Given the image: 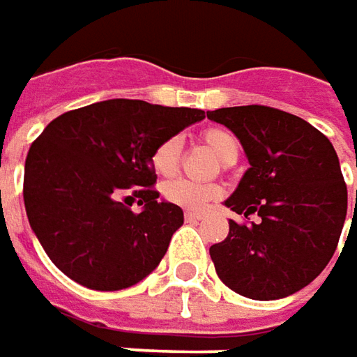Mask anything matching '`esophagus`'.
I'll use <instances>...</instances> for the list:
<instances>
[{"mask_svg": "<svg viewBox=\"0 0 357 357\" xmlns=\"http://www.w3.org/2000/svg\"><path fill=\"white\" fill-rule=\"evenodd\" d=\"M200 218H202V213H192V211H186L185 213L186 222H197Z\"/></svg>", "mask_w": 357, "mask_h": 357, "instance_id": "obj_1", "label": "esophagus"}]
</instances>
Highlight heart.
<instances>
[{
    "instance_id": "obj_1",
    "label": "heart",
    "mask_w": 357,
    "mask_h": 357,
    "mask_svg": "<svg viewBox=\"0 0 357 357\" xmlns=\"http://www.w3.org/2000/svg\"><path fill=\"white\" fill-rule=\"evenodd\" d=\"M200 141L206 149H211L216 157L225 165H232L238 158L240 144L238 139L222 127H208L200 132ZM183 155V141L181 137H167L153 149L151 153V167L158 176L169 178L174 176L181 167ZM222 195V188L218 185H199L186 178H176L162 186V197L174 206H181L186 211H202Z\"/></svg>"
}]
</instances>
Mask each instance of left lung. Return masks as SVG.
Listing matches in <instances>:
<instances>
[{
	"label": "left lung",
	"mask_w": 357,
	"mask_h": 357,
	"mask_svg": "<svg viewBox=\"0 0 357 357\" xmlns=\"http://www.w3.org/2000/svg\"><path fill=\"white\" fill-rule=\"evenodd\" d=\"M206 117L238 137L250 162L225 204L260 216L228 222L227 238L211 246L216 274L252 300L294 294L328 266L344 228L348 188L336 151L316 127L274 107H225Z\"/></svg>",
	"instance_id": "left-lung-1"
}]
</instances>
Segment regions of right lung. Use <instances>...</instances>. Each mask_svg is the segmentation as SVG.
Returning <instances> with one entry per match:
<instances>
[{"label": "right lung", "mask_w": 357, "mask_h": 357, "mask_svg": "<svg viewBox=\"0 0 357 357\" xmlns=\"http://www.w3.org/2000/svg\"><path fill=\"white\" fill-rule=\"evenodd\" d=\"M200 119V109L109 99L67 111L43 129L25 158L23 200L35 236L65 276L107 292L158 266L185 216L181 206L158 202L151 153ZM127 198L144 211L132 213Z\"/></svg>", "instance_id": "add662e5"}]
</instances>
